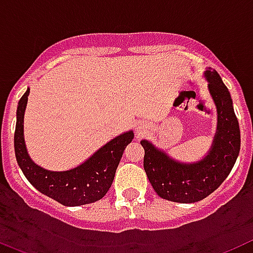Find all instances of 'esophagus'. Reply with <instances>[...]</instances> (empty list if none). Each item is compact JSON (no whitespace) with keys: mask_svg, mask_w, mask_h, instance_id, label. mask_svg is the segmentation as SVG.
<instances>
[{"mask_svg":"<svg viewBox=\"0 0 253 253\" xmlns=\"http://www.w3.org/2000/svg\"><path fill=\"white\" fill-rule=\"evenodd\" d=\"M144 131H146L144 124H142V123H138V124H137V133L138 134H143Z\"/></svg>","mask_w":253,"mask_h":253,"instance_id":"obj_1","label":"esophagus"}]
</instances>
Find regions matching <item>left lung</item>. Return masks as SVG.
Wrapping results in <instances>:
<instances>
[{
	"label": "left lung",
	"mask_w": 253,
	"mask_h": 253,
	"mask_svg": "<svg viewBox=\"0 0 253 253\" xmlns=\"http://www.w3.org/2000/svg\"><path fill=\"white\" fill-rule=\"evenodd\" d=\"M204 77L216 107V131L211 147L202 160L181 162L149 140H140L147 177L154 191L169 202L190 204L209 196L227 178L240 154V125L231 93L215 69L208 68Z\"/></svg>",
	"instance_id": "1"
}]
</instances>
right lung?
I'll list each match as a JSON object with an SVG mask.
<instances>
[{
    "label": "right lung",
    "mask_w": 253,
    "mask_h": 253,
    "mask_svg": "<svg viewBox=\"0 0 253 253\" xmlns=\"http://www.w3.org/2000/svg\"><path fill=\"white\" fill-rule=\"evenodd\" d=\"M30 88L17 105L15 129V156L25 177L38 191L66 207L91 204L104 198L111 187L125 147L133 140V130L125 131L99 148L77 167L50 171L37 165L29 156L24 138V115Z\"/></svg>",
    "instance_id": "1"
}]
</instances>
